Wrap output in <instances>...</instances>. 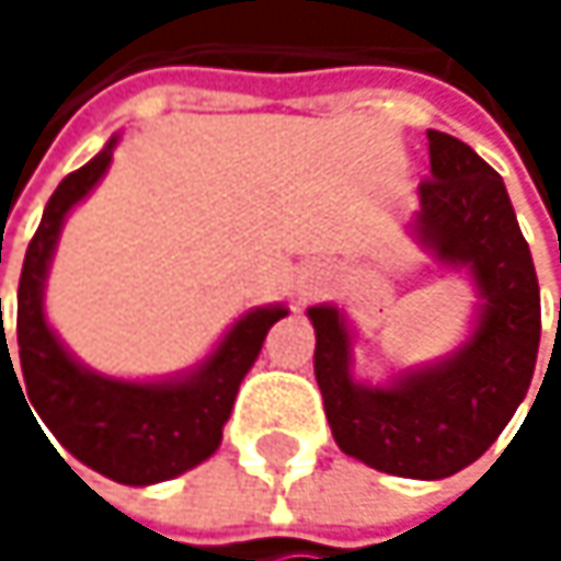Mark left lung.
<instances>
[{
    "label": "left lung",
    "instance_id": "1",
    "mask_svg": "<svg viewBox=\"0 0 561 561\" xmlns=\"http://www.w3.org/2000/svg\"><path fill=\"white\" fill-rule=\"evenodd\" d=\"M432 178L419 184L409 233L465 273L478 305L468 337L387 383L354 377L357 331L337 305H311L314 380L344 455L396 478L438 481L478 461L526 399L539 354V282L504 178L471 146L428 129Z\"/></svg>",
    "mask_w": 561,
    "mask_h": 561
}]
</instances>
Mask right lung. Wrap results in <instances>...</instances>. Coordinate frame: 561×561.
I'll list each match as a JSON object with an SVG mask.
<instances>
[{
	"label": "right lung",
	"mask_w": 561,
	"mask_h": 561,
	"mask_svg": "<svg viewBox=\"0 0 561 561\" xmlns=\"http://www.w3.org/2000/svg\"><path fill=\"white\" fill-rule=\"evenodd\" d=\"M116 142L119 136H113L83 169L70 171L51 194L19 279L22 367L15 374L5 341L0 344V364L9 360L15 383L22 377L35 412L80 465L116 484L149 488L197 468L220 448L237 390L256 364L270 328L288 314V308H250L201 364L171 377L123 380L80 364L48 324L45 285L64 220L103 181Z\"/></svg>",
	"instance_id": "add662e5"
}]
</instances>
